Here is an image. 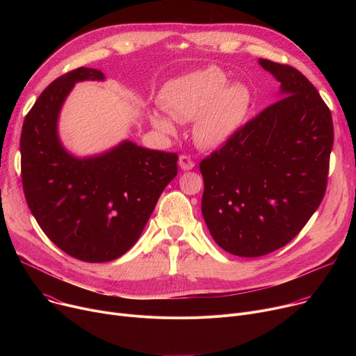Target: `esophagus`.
I'll use <instances>...</instances> for the list:
<instances>
[{"instance_id":"obj_1","label":"esophagus","mask_w":356,"mask_h":356,"mask_svg":"<svg viewBox=\"0 0 356 356\" xmlns=\"http://www.w3.org/2000/svg\"><path fill=\"white\" fill-rule=\"evenodd\" d=\"M179 166L183 169V170H191L194 168V162L190 156L187 155H181L179 158Z\"/></svg>"}]
</instances>
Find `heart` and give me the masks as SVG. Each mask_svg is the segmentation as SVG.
Masks as SVG:
<instances>
[{"instance_id":"b5f03b06","label":"heart","mask_w":356,"mask_h":356,"mask_svg":"<svg viewBox=\"0 0 356 356\" xmlns=\"http://www.w3.org/2000/svg\"><path fill=\"white\" fill-rule=\"evenodd\" d=\"M252 95L243 84H229L217 66L183 74L168 81L159 92V104L179 122L194 120V138L207 149L224 146L242 127L250 108ZM149 120L162 134L176 132L173 121L150 113Z\"/></svg>"}]
</instances>
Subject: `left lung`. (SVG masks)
Segmentation results:
<instances>
[{"mask_svg": "<svg viewBox=\"0 0 356 356\" xmlns=\"http://www.w3.org/2000/svg\"><path fill=\"white\" fill-rule=\"evenodd\" d=\"M279 83L276 103L202 159L201 213L220 248L257 258L289 243L325 194L331 111L291 66L259 59Z\"/></svg>", "mask_w": 356, "mask_h": 356, "instance_id": "obj_1", "label": "left lung"}]
</instances>
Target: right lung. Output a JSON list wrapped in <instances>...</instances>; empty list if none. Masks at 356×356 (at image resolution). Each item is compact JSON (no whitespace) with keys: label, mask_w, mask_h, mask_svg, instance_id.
I'll use <instances>...</instances> for the list:
<instances>
[{"label":"right lung","mask_w":356,"mask_h":356,"mask_svg":"<svg viewBox=\"0 0 356 356\" xmlns=\"http://www.w3.org/2000/svg\"><path fill=\"white\" fill-rule=\"evenodd\" d=\"M103 81L79 67L49 84L25 117L21 175L25 198L42 231L67 255L91 264L122 257L177 175V155L122 140L99 155L77 158L62 145L58 121L74 84Z\"/></svg>","instance_id":"add662e5"}]
</instances>
